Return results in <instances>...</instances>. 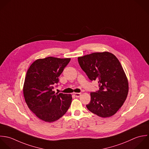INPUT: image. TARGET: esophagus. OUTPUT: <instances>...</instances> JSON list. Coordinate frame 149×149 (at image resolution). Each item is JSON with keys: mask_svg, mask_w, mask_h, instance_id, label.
I'll list each match as a JSON object with an SVG mask.
<instances>
[{"mask_svg": "<svg viewBox=\"0 0 149 149\" xmlns=\"http://www.w3.org/2000/svg\"><path fill=\"white\" fill-rule=\"evenodd\" d=\"M74 95L76 97H79L81 95V93H74Z\"/></svg>", "mask_w": 149, "mask_h": 149, "instance_id": "esophagus-1", "label": "esophagus"}]
</instances>
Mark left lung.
<instances>
[{
	"label": "left lung",
	"mask_w": 149,
	"mask_h": 149,
	"mask_svg": "<svg viewBox=\"0 0 149 149\" xmlns=\"http://www.w3.org/2000/svg\"><path fill=\"white\" fill-rule=\"evenodd\" d=\"M91 81H97L99 90L91 92L87 109L103 118L114 115L123 105L128 93V81L118 58L112 53H93L78 58Z\"/></svg>",
	"instance_id": "8db88e82"
}]
</instances>
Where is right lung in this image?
<instances>
[{
  "label": "right lung",
  "instance_id": "add662e5",
  "mask_svg": "<svg viewBox=\"0 0 149 149\" xmlns=\"http://www.w3.org/2000/svg\"><path fill=\"white\" fill-rule=\"evenodd\" d=\"M70 60L53 57L38 59L27 71L23 87L25 102L29 109L45 122L60 118L71 104V95L55 93L53 91Z\"/></svg>",
  "mask_w": 149,
  "mask_h": 149
}]
</instances>
